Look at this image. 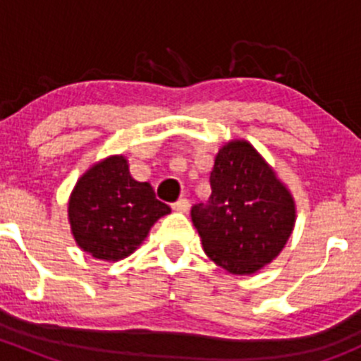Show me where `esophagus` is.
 <instances>
[{"label": "esophagus", "instance_id": "1", "mask_svg": "<svg viewBox=\"0 0 361 361\" xmlns=\"http://www.w3.org/2000/svg\"><path fill=\"white\" fill-rule=\"evenodd\" d=\"M173 209L180 211V213H188V209H190V202H188L187 199H180V201L173 204Z\"/></svg>", "mask_w": 361, "mask_h": 361}]
</instances>
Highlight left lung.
Wrapping results in <instances>:
<instances>
[{
    "label": "left lung",
    "mask_w": 361,
    "mask_h": 361,
    "mask_svg": "<svg viewBox=\"0 0 361 361\" xmlns=\"http://www.w3.org/2000/svg\"><path fill=\"white\" fill-rule=\"evenodd\" d=\"M209 181V201L192 207L204 251L231 274L260 271L281 253L292 235V194L245 140L228 141L220 148Z\"/></svg>",
    "instance_id": "obj_1"
}]
</instances>
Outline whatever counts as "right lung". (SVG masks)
<instances>
[{
  "label": "right lung",
  "instance_id": "obj_1",
  "mask_svg": "<svg viewBox=\"0 0 361 361\" xmlns=\"http://www.w3.org/2000/svg\"><path fill=\"white\" fill-rule=\"evenodd\" d=\"M171 213L147 181H136L123 155L94 164L68 202L73 238L94 258L116 262L129 257L160 216Z\"/></svg>",
  "mask_w": 361,
  "mask_h": 361
}]
</instances>
